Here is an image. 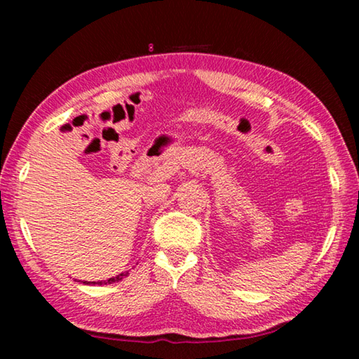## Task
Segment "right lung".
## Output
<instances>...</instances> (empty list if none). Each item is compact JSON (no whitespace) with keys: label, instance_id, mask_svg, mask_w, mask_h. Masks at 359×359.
Returning a JSON list of instances; mask_svg holds the SVG:
<instances>
[{"label":"right lung","instance_id":"1","mask_svg":"<svg viewBox=\"0 0 359 359\" xmlns=\"http://www.w3.org/2000/svg\"><path fill=\"white\" fill-rule=\"evenodd\" d=\"M126 276H128V272H121V274H118L117 277H112V278H107V280H101V282H92L93 285H107V283H114V282H120L121 278H125ZM85 283V282H83ZM88 285V283H87Z\"/></svg>","mask_w":359,"mask_h":359}]
</instances>
